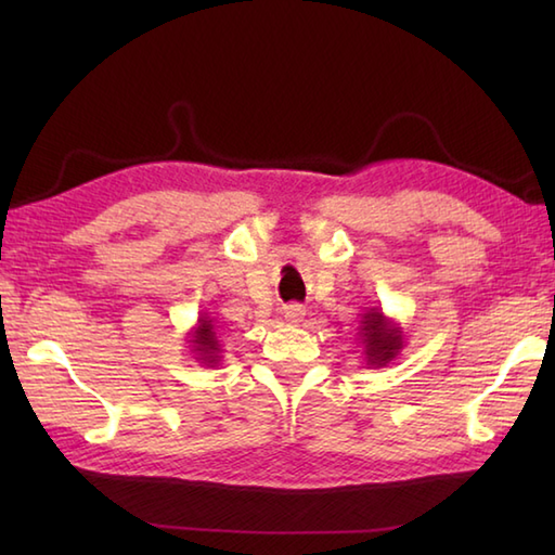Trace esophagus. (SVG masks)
<instances>
[{
    "label": "esophagus",
    "mask_w": 555,
    "mask_h": 555,
    "mask_svg": "<svg viewBox=\"0 0 555 555\" xmlns=\"http://www.w3.org/2000/svg\"><path fill=\"white\" fill-rule=\"evenodd\" d=\"M284 317H286L288 324H300V322L305 320L302 305H286V308H284Z\"/></svg>",
    "instance_id": "1"
}]
</instances>
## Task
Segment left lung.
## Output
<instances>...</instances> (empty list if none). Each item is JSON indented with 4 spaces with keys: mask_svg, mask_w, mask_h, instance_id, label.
<instances>
[{
    "mask_svg": "<svg viewBox=\"0 0 555 555\" xmlns=\"http://www.w3.org/2000/svg\"><path fill=\"white\" fill-rule=\"evenodd\" d=\"M358 340L362 344L364 364L374 370L386 367L405 348L403 326L391 320V317H386L379 308H372L362 314Z\"/></svg>",
    "mask_w": 555,
    "mask_h": 555,
    "instance_id": "8db88e82",
    "label": "left lung"
}]
</instances>
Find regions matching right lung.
I'll list each match as a JSON object with an SVG mask.
<instances>
[{"label":"right lung","mask_w":555,"mask_h":555,"mask_svg":"<svg viewBox=\"0 0 555 555\" xmlns=\"http://www.w3.org/2000/svg\"><path fill=\"white\" fill-rule=\"evenodd\" d=\"M188 346L195 356L197 362L207 364V367H215L221 360V344H219V332L215 326V320L205 312L197 317V324L188 332Z\"/></svg>","instance_id":"add662e5"}]
</instances>
